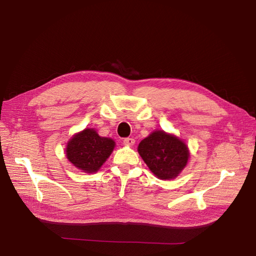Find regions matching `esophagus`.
Instances as JSON below:
<instances>
[{
	"label": "esophagus",
	"instance_id": "34e87169",
	"mask_svg": "<svg viewBox=\"0 0 256 256\" xmlns=\"http://www.w3.org/2000/svg\"><path fill=\"white\" fill-rule=\"evenodd\" d=\"M122 142H124V144L128 145V146H132V145H134V143H136L134 138H124Z\"/></svg>",
	"mask_w": 256,
	"mask_h": 256
}]
</instances>
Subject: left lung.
Instances as JSON below:
<instances>
[{
  "mask_svg": "<svg viewBox=\"0 0 256 256\" xmlns=\"http://www.w3.org/2000/svg\"><path fill=\"white\" fill-rule=\"evenodd\" d=\"M150 171L160 180H173L188 164L189 150L180 138L156 130L138 146Z\"/></svg>",
  "mask_w": 256,
  "mask_h": 256,
  "instance_id": "obj_1",
  "label": "left lung"
}]
</instances>
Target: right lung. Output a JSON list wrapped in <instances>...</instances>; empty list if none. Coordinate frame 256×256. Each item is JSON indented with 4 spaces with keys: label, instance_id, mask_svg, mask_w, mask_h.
<instances>
[{
    "label": "right lung",
    "instance_id": "1",
    "mask_svg": "<svg viewBox=\"0 0 256 256\" xmlns=\"http://www.w3.org/2000/svg\"><path fill=\"white\" fill-rule=\"evenodd\" d=\"M115 142L100 136L95 129L86 128L74 134L67 143V159L85 173H95L110 157Z\"/></svg>",
    "mask_w": 256,
    "mask_h": 256
}]
</instances>
